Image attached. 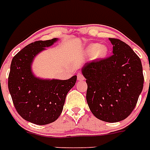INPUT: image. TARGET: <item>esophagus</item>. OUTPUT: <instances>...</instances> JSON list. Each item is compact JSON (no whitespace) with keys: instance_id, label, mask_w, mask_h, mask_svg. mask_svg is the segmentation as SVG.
<instances>
[{"instance_id":"1","label":"esophagus","mask_w":150,"mask_h":150,"mask_svg":"<svg viewBox=\"0 0 150 150\" xmlns=\"http://www.w3.org/2000/svg\"><path fill=\"white\" fill-rule=\"evenodd\" d=\"M77 79H78L79 81H83L85 78L82 73H78V75H77Z\"/></svg>"}]
</instances>
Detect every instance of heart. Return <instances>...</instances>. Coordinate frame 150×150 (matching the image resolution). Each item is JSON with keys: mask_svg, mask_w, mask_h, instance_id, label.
<instances>
[{"mask_svg": "<svg viewBox=\"0 0 150 150\" xmlns=\"http://www.w3.org/2000/svg\"><path fill=\"white\" fill-rule=\"evenodd\" d=\"M87 53L89 55H94L96 59L104 58L107 54L108 49L106 46L100 45L98 43H92L87 47Z\"/></svg>", "mask_w": 150, "mask_h": 150, "instance_id": "obj_1", "label": "heart"}]
</instances>
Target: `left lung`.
I'll list each match as a JSON object with an SVG mask.
<instances>
[{"label": "left lung", "instance_id": "8db88e82", "mask_svg": "<svg viewBox=\"0 0 150 150\" xmlns=\"http://www.w3.org/2000/svg\"><path fill=\"white\" fill-rule=\"evenodd\" d=\"M112 55L85 63L82 68L88 90L86 99L96 118L118 122L136 107L144 83L141 59L132 48L117 38H109Z\"/></svg>", "mask_w": 150, "mask_h": 150}]
</instances>
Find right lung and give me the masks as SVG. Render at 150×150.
<instances>
[{
    "label": "right lung",
    "instance_id": "right-lung-1",
    "mask_svg": "<svg viewBox=\"0 0 150 150\" xmlns=\"http://www.w3.org/2000/svg\"><path fill=\"white\" fill-rule=\"evenodd\" d=\"M58 38L37 41L24 47L13 58L8 88L16 110L29 122L43 125L61 115L68 91L77 79H42L32 72L31 65L38 53L52 46Z\"/></svg>",
    "mask_w": 150,
    "mask_h": 150
}]
</instances>
